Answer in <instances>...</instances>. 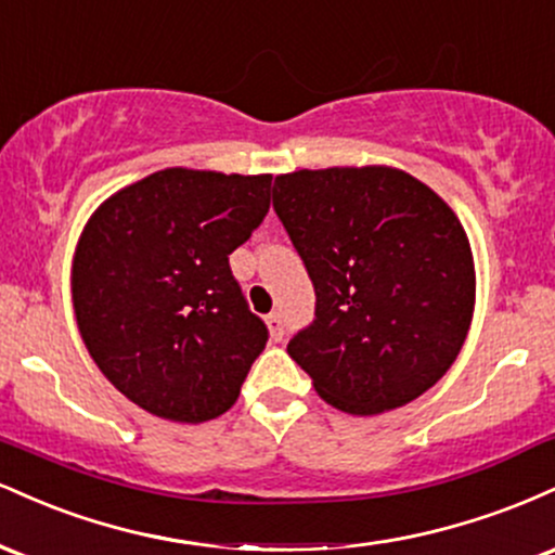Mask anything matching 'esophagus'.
<instances>
[{
	"instance_id": "esophagus-1",
	"label": "esophagus",
	"mask_w": 555,
	"mask_h": 555,
	"mask_svg": "<svg viewBox=\"0 0 555 555\" xmlns=\"http://www.w3.org/2000/svg\"><path fill=\"white\" fill-rule=\"evenodd\" d=\"M266 323H269V331H271V339L273 341H282L284 339V318L279 313H271L266 318Z\"/></svg>"
}]
</instances>
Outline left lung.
<instances>
[{"mask_svg": "<svg viewBox=\"0 0 555 555\" xmlns=\"http://www.w3.org/2000/svg\"><path fill=\"white\" fill-rule=\"evenodd\" d=\"M273 211L315 289L286 344L318 397L349 415L410 404L454 365L475 310V263L456 214L391 167L276 177Z\"/></svg>", "mask_w": 555, "mask_h": 555, "instance_id": "1", "label": "left lung"}]
</instances>
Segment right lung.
I'll return each instance as SVG.
<instances>
[{"label":"right lung","instance_id":"add662e5","mask_svg":"<svg viewBox=\"0 0 555 555\" xmlns=\"http://www.w3.org/2000/svg\"><path fill=\"white\" fill-rule=\"evenodd\" d=\"M271 206V175L171 167L114 193L82 229L73 305L82 341L117 391L151 415H224L263 352L229 256Z\"/></svg>","mask_w":555,"mask_h":555}]
</instances>
